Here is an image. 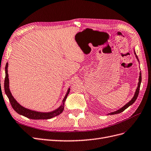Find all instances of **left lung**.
Segmentation results:
<instances>
[{
    "label": "left lung",
    "mask_w": 151,
    "mask_h": 151,
    "mask_svg": "<svg viewBox=\"0 0 151 151\" xmlns=\"http://www.w3.org/2000/svg\"><path fill=\"white\" fill-rule=\"evenodd\" d=\"M134 54H135V55H136V58L137 59V60H138V61H139V59H138V58H137V55H136V53L135 52V51H134ZM141 81H142V77H141V72H140V76H139V83H138V86H137V89H136V92H135V94H134V97H133V98L127 104H126L124 106V107H122V108H121L120 109H119V110H117V111H115V112H111V113H110V114H111V115H114V114H119V113H121V112H123L124 110H125V109H126L127 107H129L130 106H131L132 104L136 101V99H137V97H138V95H139V89H140V86H141Z\"/></svg>",
    "instance_id": "1"
}]
</instances>
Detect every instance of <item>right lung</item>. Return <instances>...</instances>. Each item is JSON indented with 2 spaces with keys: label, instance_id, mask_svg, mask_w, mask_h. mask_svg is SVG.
<instances>
[{
  "label": "right lung",
  "instance_id": "obj_1",
  "mask_svg": "<svg viewBox=\"0 0 151 151\" xmlns=\"http://www.w3.org/2000/svg\"><path fill=\"white\" fill-rule=\"evenodd\" d=\"M8 63L6 64V77H5V81H4V89L5 92H6L7 97L9 98V100L10 101V104H11L12 108L14 109V111L17 112L20 115L24 116L26 117L31 119H49L55 116L59 115L64 111V102L66 100L67 97L68 96L70 89L67 91L66 95L62 101V105L56 110L52 111L50 112H37L35 111L30 110V109H26L22 107L15 99L14 97L12 96V93L10 91L9 89V76H8Z\"/></svg>",
  "mask_w": 151,
  "mask_h": 151
}]
</instances>
